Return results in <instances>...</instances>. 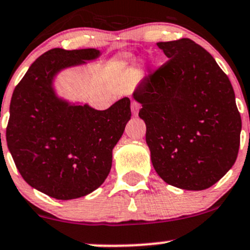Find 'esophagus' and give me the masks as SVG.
<instances>
[{
    "label": "esophagus",
    "instance_id": "obj_1",
    "mask_svg": "<svg viewBox=\"0 0 250 250\" xmlns=\"http://www.w3.org/2000/svg\"><path fill=\"white\" fill-rule=\"evenodd\" d=\"M131 108H132L133 115H137L139 112V108H141V104H139L138 103H136V101H132V104H131Z\"/></svg>",
    "mask_w": 250,
    "mask_h": 250
}]
</instances>
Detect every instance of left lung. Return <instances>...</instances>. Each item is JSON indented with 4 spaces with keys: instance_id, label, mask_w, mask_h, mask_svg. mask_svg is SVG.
Segmentation results:
<instances>
[{
    "instance_id": "left-lung-1",
    "label": "left lung",
    "mask_w": 250,
    "mask_h": 250,
    "mask_svg": "<svg viewBox=\"0 0 250 250\" xmlns=\"http://www.w3.org/2000/svg\"><path fill=\"white\" fill-rule=\"evenodd\" d=\"M168 61L133 92L142 104L146 144L160 178L203 190L237 158L241 115L232 85L214 58L188 38L157 42Z\"/></svg>"
}]
</instances>
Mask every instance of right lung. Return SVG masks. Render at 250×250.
Instances as JSON below:
<instances>
[{"label": "right lung", "instance_id": "add662e5", "mask_svg": "<svg viewBox=\"0 0 250 250\" xmlns=\"http://www.w3.org/2000/svg\"><path fill=\"white\" fill-rule=\"evenodd\" d=\"M100 56L96 49H52L29 66L13 92L6 137L19 173L33 188L60 200L89 194L104 184L112 151L131 118L130 99L104 111L58 98V72Z\"/></svg>", "mask_w": 250, "mask_h": 250}]
</instances>
